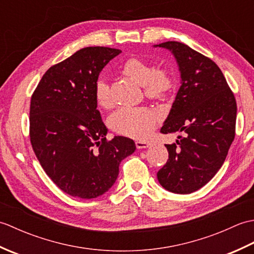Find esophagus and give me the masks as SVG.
Returning a JSON list of instances; mask_svg holds the SVG:
<instances>
[{"mask_svg":"<svg viewBox=\"0 0 254 254\" xmlns=\"http://www.w3.org/2000/svg\"><path fill=\"white\" fill-rule=\"evenodd\" d=\"M136 145V148L138 149H143V148H148L150 146V144L147 142H144V141H136L135 142Z\"/></svg>","mask_w":254,"mask_h":254,"instance_id":"34e87169","label":"esophagus"}]
</instances>
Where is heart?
<instances>
[{"instance_id":"1","label":"heart","mask_w":254,"mask_h":254,"mask_svg":"<svg viewBox=\"0 0 254 254\" xmlns=\"http://www.w3.org/2000/svg\"><path fill=\"white\" fill-rule=\"evenodd\" d=\"M121 72L126 76L143 85L148 98L157 99L168 96L176 87L174 72L167 67H156L142 58L132 57L123 62ZM96 101L102 108L112 105L110 86L105 78H99L95 86ZM159 120L158 113L148 107L124 106L109 117L113 131L133 138L148 136Z\"/></svg>"}]
</instances>
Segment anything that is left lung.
<instances>
[{"mask_svg": "<svg viewBox=\"0 0 254 254\" xmlns=\"http://www.w3.org/2000/svg\"><path fill=\"white\" fill-rule=\"evenodd\" d=\"M174 53L181 86L160 132H182L166 144L169 158L157 172L166 190L189 194L204 187L223 166L236 135L237 102L223 72L209 58L178 41L157 45Z\"/></svg>", "mask_w": 254, "mask_h": 254, "instance_id": "left-lung-1", "label": "left lung"}]
</instances>
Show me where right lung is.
<instances>
[{"label": "right lung", "mask_w": 254, "mask_h": 254, "mask_svg": "<svg viewBox=\"0 0 254 254\" xmlns=\"http://www.w3.org/2000/svg\"><path fill=\"white\" fill-rule=\"evenodd\" d=\"M121 50L87 47L52 65L30 100L32 149L50 179L68 195L94 198L116 182L119 165L135 150L133 139H107L97 110L99 73Z\"/></svg>", "instance_id": "add662e5"}]
</instances>
